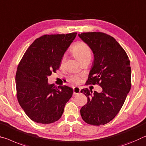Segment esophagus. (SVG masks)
<instances>
[{
	"instance_id": "34e87169",
	"label": "esophagus",
	"mask_w": 146,
	"mask_h": 146,
	"mask_svg": "<svg viewBox=\"0 0 146 146\" xmlns=\"http://www.w3.org/2000/svg\"><path fill=\"white\" fill-rule=\"evenodd\" d=\"M73 91H74V94H78L80 93V90L81 89L80 87H75L73 88Z\"/></svg>"
}]
</instances>
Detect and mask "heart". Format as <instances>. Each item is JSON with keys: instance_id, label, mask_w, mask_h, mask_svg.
I'll list each match as a JSON object with an SVG mask.
<instances>
[{"instance_id": "b5f03b06", "label": "heart", "mask_w": 146, "mask_h": 146, "mask_svg": "<svg viewBox=\"0 0 146 146\" xmlns=\"http://www.w3.org/2000/svg\"><path fill=\"white\" fill-rule=\"evenodd\" d=\"M72 52L76 58L80 62L85 59H91L92 52L91 50L87 44L83 42H78L72 48ZM64 57L62 59V62H64ZM71 80L75 83L80 82V78L77 76L71 77Z\"/></svg>"}]
</instances>
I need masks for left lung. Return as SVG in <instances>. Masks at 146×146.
I'll list each match as a JSON object with an SVG mask.
<instances>
[{"label": "left lung", "mask_w": 146, "mask_h": 146, "mask_svg": "<svg viewBox=\"0 0 146 146\" xmlns=\"http://www.w3.org/2000/svg\"><path fill=\"white\" fill-rule=\"evenodd\" d=\"M94 54L87 84H98L101 92L83 89L87 104L80 110L82 119L93 125H105L119 113L131 89L130 61L114 38L102 32L78 34Z\"/></svg>", "instance_id": "8db88e82"}]
</instances>
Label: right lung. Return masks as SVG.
<instances>
[{
	"label": "right lung",
	"instance_id": "obj_1",
	"mask_svg": "<svg viewBox=\"0 0 146 146\" xmlns=\"http://www.w3.org/2000/svg\"><path fill=\"white\" fill-rule=\"evenodd\" d=\"M76 35H44L38 38L19 64L17 97L26 115L35 122L48 124L58 120L72 96L73 89L49 84L48 77L59 68L62 57Z\"/></svg>",
	"mask_w": 146,
	"mask_h": 146
}]
</instances>
